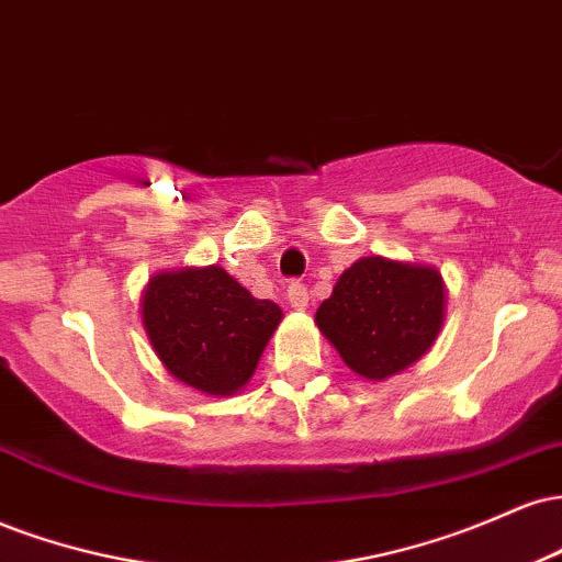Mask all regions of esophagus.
Listing matches in <instances>:
<instances>
[{"instance_id": "1", "label": "esophagus", "mask_w": 562, "mask_h": 562, "mask_svg": "<svg viewBox=\"0 0 562 562\" xmlns=\"http://www.w3.org/2000/svg\"><path fill=\"white\" fill-rule=\"evenodd\" d=\"M288 303L293 308H306L308 306V290H306V285H303V282H299V280H293L288 285Z\"/></svg>"}]
</instances>
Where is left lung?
Masks as SVG:
<instances>
[{
    "mask_svg": "<svg viewBox=\"0 0 562 562\" xmlns=\"http://www.w3.org/2000/svg\"><path fill=\"white\" fill-rule=\"evenodd\" d=\"M443 301L436 269L367 256L335 282L317 308V325L357 375L383 380L434 346Z\"/></svg>",
    "mask_w": 562,
    "mask_h": 562,
    "instance_id": "1",
    "label": "left lung"
}]
</instances>
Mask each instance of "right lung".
<instances>
[{
  "label": "right lung",
  "mask_w": 562,
  "mask_h": 562,
  "mask_svg": "<svg viewBox=\"0 0 562 562\" xmlns=\"http://www.w3.org/2000/svg\"><path fill=\"white\" fill-rule=\"evenodd\" d=\"M280 319L277 303L254 299L222 267L156 274L142 299V325L160 362L211 396L248 383Z\"/></svg>",
  "instance_id": "right-lung-1"
}]
</instances>
